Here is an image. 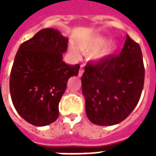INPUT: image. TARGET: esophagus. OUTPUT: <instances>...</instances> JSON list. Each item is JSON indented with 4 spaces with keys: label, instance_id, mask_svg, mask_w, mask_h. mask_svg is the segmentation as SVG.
<instances>
[{
    "label": "esophagus",
    "instance_id": "1",
    "mask_svg": "<svg viewBox=\"0 0 156 156\" xmlns=\"http://www.w3.org/2000/svg\"><path fill=\"white\" fill-rule=\"evenodd\" d=\"M83 66L81 65V67H80V69H79V71H78V77H81L83 73Z\"/></svg>",
    "mask_w": 156,
    "mask_h": 156
}]
</instances>
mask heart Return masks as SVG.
Returning a JSON list of instances; mask_svg holds the SVG:
<instances>
[{"label":"heart","mask_w":156,"mask_h":156,"mask_svg":"<svg viewBox=\"0 0 156 156\" xmlns=\"http://www.w3.org/2000/svg\"><path fill=\"white\" fill-rule=\"evenodd\" d=\"M108 42V40L107 37L98 36L78 44L77 48L78 51L85 54L93 53V58L95 59H101L108 57L115 51V45L114 43H108L106 45Z\"/></svg>","instance_id":"b5f03b06"}]
</instances>
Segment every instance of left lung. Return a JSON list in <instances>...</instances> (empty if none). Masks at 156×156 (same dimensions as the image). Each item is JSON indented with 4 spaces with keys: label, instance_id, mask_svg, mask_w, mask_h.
<instances>
[{
    "label": "left lung",
    "instance_id": "left-lung-1",
    "mask_svg": "<svg viewBox=\"0 0 156 156\" xmlns=\"http://www.w3.org/2000/svg\"><path fill=\"white\" fill-rule=\"evenodd\" d=\"M81 79L88 119L101 126L120 123L136 107L144 87L140 45L126 35L120 54L88 62Z\"/></svg>",
    "mask_w": 156,
    "mask_h": 156
}]
</instances>
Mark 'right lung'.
<instances>
[{"label":"right lung","mask_w":156,"mask_h":156,"mask_svg":"<svg viewBox=\"0 0 156 156\" xmlns=\"http://www.w3.org/2000/svg\"><path fill=\"white\" fill-rule=\"evenodd\" d=\"M68 37L58 30L45 28L24 41L16 54L10 75V93L16 110L35 126L53 123L69 78L80 66L68 65L62 53Z\"/></svg>","instance_id":"1"}]
</instances>
